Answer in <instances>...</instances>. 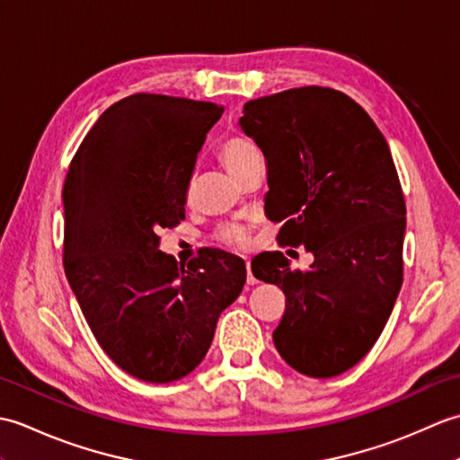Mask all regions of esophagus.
<instances>
[{
    "label": "esophagus",
    "instance_id": "1",
    "mask_svg": "<svg viewBox=\"0 0 460 460\" xmlns=\"http://www.w3.org/2000/svg\"><path fill=\"white\" fill-rule=\"evenodd\" d=\"M247 285H257V279L252 277V272H251V262L247 261Z\"/></svg>",
    "mask_w": 460,
    "mask_h": 460
}]
</instances>
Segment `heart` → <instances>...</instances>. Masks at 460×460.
Segmentation results:
<instances>
[{"instance_id": "1", "label": "heart", "mask_w": 460, "mask_h": 460, "mask_svg": "<svg viewBox=\"0 0 460 460\" xmlns=\"http://www.w3.org/2000/svg\"><path fill=\"white\" fill-rule=\"evenodd\" d=\"M219 158L225 168L237 178L247 165L261 160V152L255 144L247 138H243V136H231V138L223 142L219 150ZM217 237L223 245L233 247V249H243L249 245V231L245 225H235V223L225 225V227L217 233Z\"/></svg>"}]
</instances>
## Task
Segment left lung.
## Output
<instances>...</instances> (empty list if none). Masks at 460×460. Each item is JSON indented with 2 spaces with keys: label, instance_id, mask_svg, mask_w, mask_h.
I'll list each match as a JSON object with an SVG mask.
<instances>
[{
  "label": "left lung",
  "instance_id": "1",
  "mask_svg": "<svg viewBox=\"0 0 460 460\" xmlns=\"http://www.w3.org/2000/svg\"><path fill=\"white\" fill-rule=\"evenodd\" d=\"M239 126L265 154L279 243L314 257L306 270L279 251L251 262L287 296L272 340L300 374H344L377 341L403 282L405 199L387 140L358 102L322 86L249 101Z\"/></svg>",
  "mask_w": 460,
  "mask_h": 460
}]
</instances>
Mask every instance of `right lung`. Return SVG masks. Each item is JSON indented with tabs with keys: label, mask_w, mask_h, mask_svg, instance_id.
<instances>
[{
	"label": "right lung",
	"mask_w": 460,
	"mask_h": 460,
	"mask_svg": "<svg viewBox=\"0 0 460 460\" xmlns=\"http://www.w3.org/2000/svg\"><path fill=\"white\" fill-rule=\"evenodd\" d=\"M223 109L132 94L106 109L68 168L65 275L96 341L126 374L181 379L208 354L247 280L243 259L203 249L188 269L158 231L185 217L195 160Z\"/></svg>",
	"instance_id": "add662e5"
}]
</instances>
